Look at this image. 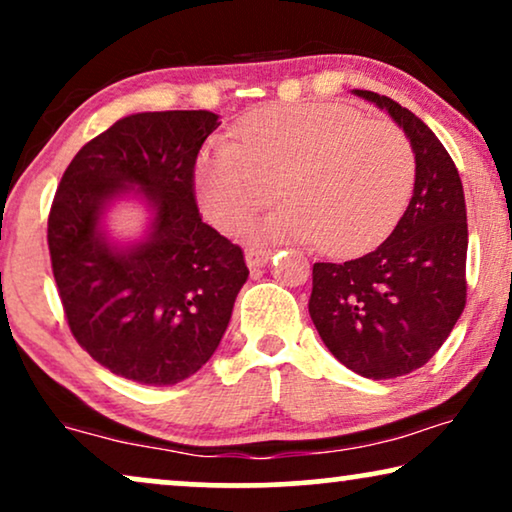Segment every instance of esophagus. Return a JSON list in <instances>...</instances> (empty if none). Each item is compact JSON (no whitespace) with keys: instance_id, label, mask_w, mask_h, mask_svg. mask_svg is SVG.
<instances>
[{"instance_id":"34e87169","label":"esophagus","mask_w":512,"mask_h":512,"mask_svg":"<svg viewBox=\"0 0 512 512\" xmlns=\"http://www.w3.org/2000/svg\"><path fill=\"white\" fill-rule=\"evenodd\" d=\"M272 251L270 249H263V247H251L247 249V265L249 268H261L270 261Z\"/></svg>"}]
</instances>
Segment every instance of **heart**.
<instances>
[{
    "label": "heart",
    "mask_w": 512,
    "mask_h": 512,
    "mask_svg": "<svg viewBox=\"0 0 512 512\" xmlns=\"http://www.w3.org/2000/svg\"><path fill=\"white\" fill-rule=\"evenodd\" d=\"M237 139L214 137L195 160V198L223 233H242L272 200L286 207L265 237L321 242L328 254L373 249L401 219L415 186V151L398 125L347 104H272Z\"/></svg>",
    "instance_id": "obj_1"
}]
</instances>
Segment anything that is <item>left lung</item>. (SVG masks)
<instances>
[{"label": "left lung", "instance_id": "8db88e82", "mask_svg": "<svg viewBox=\"0 0 512 512\" xmlns=\"http://www.w3.org/2000/svg\"><path fill=\"white\" fill-rule=\"evenodd\" d=\"M401 125L415 188L391 235L370 254L314 263L310 317L335 359L368 380L422 368L466 305V200L457 165L422 118L387 95L354 90Z\"/></svg>", "mask_w": 512, "mask_h": 512}]
</instances>
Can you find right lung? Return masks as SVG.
I'll list each match as a JSON object with an SVG mask.
<instances>
[{
    "instance_id": "add662e5",
    "label": "right lung",
    "mask_w": 512,
    "mask_h": 512,
    "mask_svg": "<svg viewBox=\"0 0 512 512\" xmlns=\"http://www.w3.org/2000/svg\"><path fill=\"white\" fill-rule=\"evenodd\" d=\"M212 111L125 116L83 146L48 214V251L69 331L125 380L167 387L205 366L247 282L244 251L202 221L193 172ZM130 187L154 209L147 240L121 250L99 223Z\"/></svg>"
}]
</instances>
